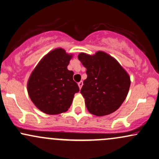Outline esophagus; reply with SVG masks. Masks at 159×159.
<instances>
[{"label":"esophagus","mask_w":159,"mask_h":159,"mask_svg":"<svg viewBox=\"0 0 159 159\" xmlns=\"http://www.w3.org/2000/svg\"><path fill=\"white\" fill-rule=\"evenodd\" d=\"M78 87H79V88L80 89H81V88L82 87V86H83V81H80V82H78Z\"/></svg>","instance_id":"obj_1"}]
</instances>
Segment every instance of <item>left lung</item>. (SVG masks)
Instances as JSON below:
<instances>
[{
  "label": "left lung",
  "mask_w": 159,
  "mask_h": 159,
  "mask_svg": "<svg viewBox=\"0 0 159 159\" xmlns=\"http://www.w3.org/2000/svg\"><path fill=\"white\" fill-rule=\"evenodd\" d=\"M78 60L87 69L81 93L88 111L97 116L117 110L127 97L130 78L116 59L99 51L94 55L80 53Z\"/></svg>",
  "instance_id": "obj_1"
}]
</instances>
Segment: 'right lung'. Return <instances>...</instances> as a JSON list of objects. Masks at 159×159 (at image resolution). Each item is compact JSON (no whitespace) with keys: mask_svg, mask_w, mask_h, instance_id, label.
Returning <instances> with one entry per match:
<instances>
[{"mask_svg":"<svg viewBox=\"0 0 159 159\" xmlns=\"http://www.w3.org/2000/svg\"><path fill=\"white\" fill-rule=\"evenodd\" d=\"M72 55L63 49L48 53L36 66L29 79L27 89L33 104L49 115L66 112L79 87L74 72L67 70Z\"/></svg>","mask_w":159,"mask_h":159,"instance_id":"1","label":"right lung"}]
</instances>
